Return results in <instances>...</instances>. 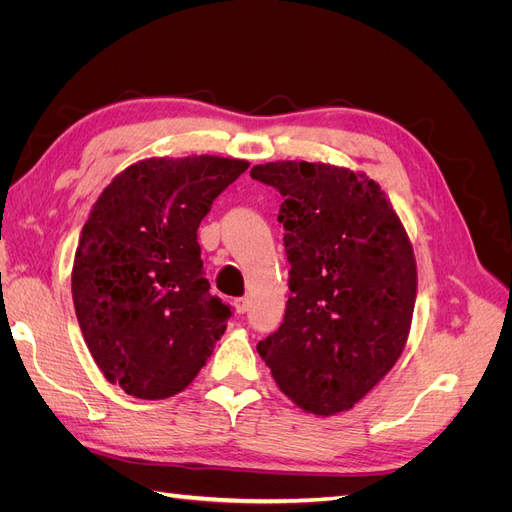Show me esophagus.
Masks as SVG:
<instances>
[{
	"mask_svg": "<svg viewBox=\"0 0 512 512\" xmlns=\"http://www.w3.org/2000/svg\"><path fill=\"white\" fill-rule=\"evenodd\" d=\"M232 307H235V312H237V314H245V312H247V307H250V301L243 299V297H239V299L232 301Z\"/></svg>",
	"mask_w": 512,
	"mask_h": 512,
	"instance_id": "esophagus-1",
	"label": "esophagus"
}]
</instances>
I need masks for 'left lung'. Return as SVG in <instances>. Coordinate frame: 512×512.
Segmentation results:
<instances>
[{"mask_svg": "<svg viewBox=\"0 0 512 512\" xmlns=\"http://www.w3.org/2000/svg\"><path fill=\"white\" fill-rule=\"evenodd\" d=\"M282 194L290 299L282 327L258 342L280 391L305 412L350 410L404 352L416 260L380 185L322 162L250 170Z\"/></svg>", "mask_w": 512, "mask_h": 512, "instance_id": "1", "label": "left lung"}]
</instances>
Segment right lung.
<instances>
[{"instance_id":"1","label":"right lung","mask_w":512,"mask_h":512,"mask_svg":"<svg viewBox=\"0 0 512 512\" xmlns=\"http://www.w3.org/2000/svg\"><path fill=\"white\" fill-rule=\"evenodd\" d=\"M247 166L218 156L141 160L91 209L72 299L96 365L128 395H177L224 335L232 312L209 292L196 230Z\"/></svg>"}]
</instances>
